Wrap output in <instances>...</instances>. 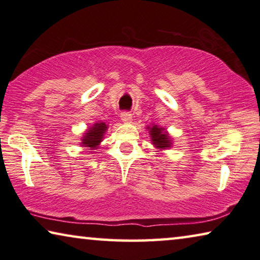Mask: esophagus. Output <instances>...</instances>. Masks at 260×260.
<instances>
[{
  "instance_id": "34e87169",
  "label": "esophagus",
  "mask_w": 260,
  "mask_h": 260,
  "mask_svg": "<svg viewBox=\"0 0 260 260\" xmlns=\"http://www.w3.org/2000/svg\"><path fill=\"white\" fill-rule=\"evenodd\" d=\"M121 118H122L123 122L130 123L131 121H133V115H131L129 112H123L121 114Z\"/></svg>"
}]
</instances>
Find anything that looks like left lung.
I'll return each instance as SVG.
<instances>
[{
	"mask_svg": "<svg viewBox=\"0 0 260 260\" xmlns=\"http://www.w3.org/2000/svg\"><path fill=\"white\" fill-rule=\"evenodd\" d=\"M150 133H151L152 142L156 147L166 148L170 146V139L168 137V135L164 131L162 127H158L155 125L151 127Z\"/></svg>",
	"mask_w": 260,
	"mask_h": 260,
	"instance_id": "left-lung-1",
	"label": "left lung"
}]
</instances>
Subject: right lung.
I'll list each match as a JSON object with an SVG mask.
<instances>
[{
	"mask_svg": "<svg viewBox=\"0 0 260 260\" xmlns=\"http://www.w3.org/2000/svg\"><path fill=\"white\" fill-rule=\"evenodd\" d=\"M106 129H107L106 123L104 122L95 123L94 126L90 127V130L85 134L84 139H83V145L87 147L96 148V146L99 145V143L101 142L102 138H104V134Z\"/></svg>",
	"mask_w": 260,
	"mask_h": 260,
	"instance_id": "right-lung-1",
	"label": "right lung"
}]
</instances>
